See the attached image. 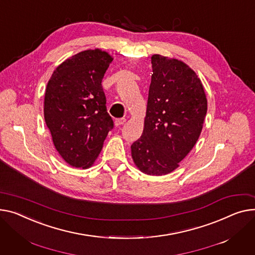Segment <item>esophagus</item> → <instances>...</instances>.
<instances>
[{
  "instance_id": "esophagus-1",
  "label": "esophagus",
  "mask_w": 255,
  "mask_h": 255,
  "mask_svg": "<svg viewBox=\"0 0 255 255\" xmlns=\"http://www.w3.org/2000/svg\"><path fill=\"white\" fill-rule=\"evenodd\" d=\"M125 122H126V119H125V118L117 119V120L115 121V125H116V126H121V125H123Z\"/></svg>"
}]
</instances>
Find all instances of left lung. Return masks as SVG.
<instances>
[{
    "mask_svg": "<svg viewBox=\"0 0 255 255\" xmlns=\"http://www.w3.org/2000/svg\"><path fill=\"white\" fill-rule=\"evenodd\" d=\"M152 75L141 136L131 156L139 170L161 176L174 171L196 144L207 113L197 74L181 60L151 56Z\"/></svg>",
    "mask_w": 255,
    "mask_h": 255,
    "instance_id": "1",
    "label": "left lung"
}]
</instances>
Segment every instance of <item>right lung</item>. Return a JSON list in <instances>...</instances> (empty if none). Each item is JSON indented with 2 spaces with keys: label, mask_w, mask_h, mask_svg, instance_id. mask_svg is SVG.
I'll return each mask as SVG.
<instances>
[{
  "label": "right lung",
  "mask_w": 255,
  "mask_h": 255,
  "mask_svg": "<svg viewBox=\"0 0 255 255\" xmlns=\"http://www.w3.org/2000/svg\"><path fill=\"white\" fill-rule=\"evenodd\" d=\"M113 59L101 49L85 50L60 63L48 81L45 122L58 154L72 167L90 168L114 127L101 86Z\"/></svg>",
  "instance_id": "add662e5"
}]
</instances>
